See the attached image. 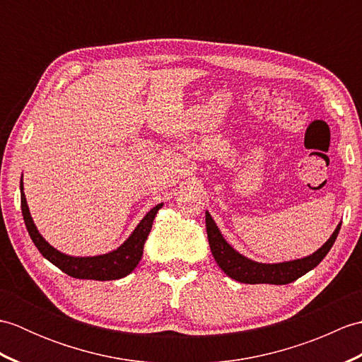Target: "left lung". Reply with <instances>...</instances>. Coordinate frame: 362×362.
<instances>
[{
  "label": "left lung",
  "instance_id": "8db88e82",
  "mask_svg": "<svg viewBox=\"0 0 362 362\" xmlns=\"http://www.w3.org/2000/svg\"><path fill=\"white\" fill-rule=\"evenodd\" d=\"M205 226H206V235H209L210 249L214 259L219 264V267L224 271L230 279L236 281L247 283V284H258V283H269V284H288L296 281L300 276L310 272L311 269L316 267L322 259L327 257L329 249L337 238V233L341 230V224L336 227L333 235L329 240L322 245L319 250H316L310 257H305L302 259L286 261V263H276V264H264L257 263L249 258L243 257L238 253L232 245H230L224 236L221 235L218 226L214 224L210 213H205Z\"/></svg>",
  "mask_w": 362,
  "mask_h": 362
}]
</instances>
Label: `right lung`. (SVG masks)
Here are the masks:
<instances>
[{"instance_id": "right-lung-1", "label": "right lung", "mask_w": 362, "mask_h": 362, "mask_svg": "<svg viewBox=\"0 0 362 362\" xmlns=\"http://www.w3.org/2000/svg\"><path fill=\"white\" fill-rule=\"evenodd\" d=\"M20 189L23 219H25L28 233L30 236V240L35 244L38 252H40L46 259L51 261L54 266H57L62 272L73 276V279L82 280H118L132 272L141 259L144 243L148 240V235L152 228L153 218H156L157 211L161 209V205H163L158 204L153 206V209L141 219L140 224L136 226L132 235L127 238V241H124V244H121L117 250L105 253V255L79 258L65 255V253L54 249L52 245H49L43 240L42 235L38 233L37 227L34 226L33 218H30L26 197L25 193H23V180L20 182Z\"/></svg>"}]
</instances>
